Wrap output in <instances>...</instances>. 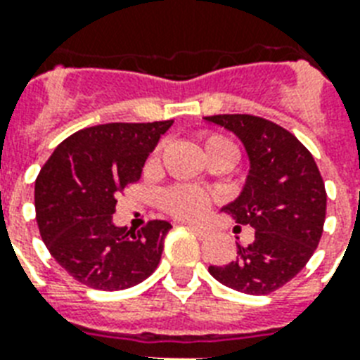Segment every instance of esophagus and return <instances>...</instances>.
Segmentation results:
<instances>
[{"mask_svg":"<svg viewBox=\"0 0 360 360\" xmlns=\"http://www.w3.org/2000/svg\"><path fill=\"white\" fill-rule=\"evenodd\" d=\"M186 228H191L192 231H194V233H196L198 237H207V228H203V226H200V224H192V222H188V224H186Z\"/></svg>","mask_w":360,"mask_h":360,"instance_id":"34e87169","label":"esophagus"}]
</instances>
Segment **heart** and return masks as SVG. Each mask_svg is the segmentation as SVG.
<instances>
[{"label":"heart","instance_id":"b5f03b06","mask_svg":"<svg viewBox=\"0 0 360 360\" xmlns=\"http://www.w3.org/2000/svg\"><path fill=\"white\" fill-rule=\"evenodd\" d=\"M203 147H205V155L207 158H213L217 155H228L236 160L237 151L236 146L230 140H226L224 136L209 134L203 140ZM160 203L162 207L168 211L169 214H174L177 219H196L200 214L205 213V209L211 203V194L198 186L188 185H175L169 186L162 192L160 196Z\"/></svg>","mask_w":360,"mask_h":360}]
</instances>
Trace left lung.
Segmentation results:
<instances>
[{
	"label": "left lung",
	"instance_id": "left-lung-1",
	"mask_svg": "<svg viewBox=\"0 0 360 360\" xmlns=\"http://www.w3.org/2000/svg\"><path fill=\"white\" fill-rule=\"evenodd\" d=\"M205 121L231 130L245 146L250 172L224 211L254 230L250 245L237 243L233 262L209 265V273L231 290L267 295L295 278L318 248L327 211L325 183L312 153L280 124L248 114Z\"/></svg>",
	"mask_w": 360,
	"mask_h": 360
}]
</instances>
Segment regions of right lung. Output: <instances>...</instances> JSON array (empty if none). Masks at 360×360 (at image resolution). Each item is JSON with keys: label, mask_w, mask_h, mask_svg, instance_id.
I'll return each instance as SVG.
<instances>
[{"label": "right lung", "mask_w": 360, "mask_h": 360, "mask_svg": "<svg viewBox=\"0 0 360 360\" xmlns=\"http://www.w3.org/2000/svg\"><path fill=\"white\" fill-rule=\"evenodd\" d=\"M174 121L106 123L56 147L35 181L39 231L53 259L93 290L120 291L151 276L172 224L141 230L112 222L115 196L140 179L146 158Z\"/></svg>", "instance_id": "add662e5"}]
</instances>
